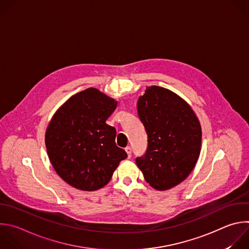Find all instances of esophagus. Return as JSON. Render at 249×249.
I'll return each mask as SVG.
<instances>
[{
	"label": "esophagus",
	"instance_id": "1",
	"mask_svg": "<svg viewBox=\"0 0 249 249\" xmlns=\"http://www.w3.org/2000/svg\"><path fill=\"white\" fill-rule=\"evenodd\" d=\"M125 150H126V152H127V154H128V157L130 158L131 155H132V148H131V146H126V147H125Z\"/></svg>",
	"mask_w": 249,
	"mask_h": 249
}]
</instances>
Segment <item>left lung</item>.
Masks as SVG:
<instances>
[{
    "instance_id": "1",
    "label": "left lung",
    "mask_w": 249,
    "mask_h": 249,
    "mask_svg": "<svg viewBox=\"0 0 249 249\" xmlns=\"http://www.w3.org/2000/svg\"><path fill=\"white\" fill-rule=\"evenodd\" d=\"M138 115L147 134L145 153L136 158L145 181L157 191L182 183L195 168L201 146V127L192 107L158 86L146 87Z\"/></svg>"
}]
</instances>
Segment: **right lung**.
Returning <instances> with one entry per match:
<instances>
[{
	"label": "right lung",
	"instance_id": "1",
	"mask_svg": "<svg viewBox=\"0 0 249 249\" xmlns=\"http://www.w3.org/2000/svg\"><path fill=\"white\" fill-rule=\"evenodd\" d=\"M117 102L89 88L67 100L46 132L50 161L58 176L81 191H97L127 157L115 143L116 130L106 123Z\"/></svg>",
	"mask_w": 249,
	"mask_h": 249
}]
</instances>
